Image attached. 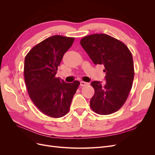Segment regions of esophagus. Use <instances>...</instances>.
<instances>
[{"mask_svg":"<svg viewBox=\"0 0 155 155\" xmlns=\"http://www.w3.org/2000/svg\"><path fill=\"white\" fill-rule=\"evenodd\" d=\"M88 84H89V83H87V82H83V81H82V82H80V86H82V87H84V86L88 85Z\"/></svg>","mask_w":155,"mask_h":155,"instance_id":"esophagus-1","label":"esophagus"}]
</instances>
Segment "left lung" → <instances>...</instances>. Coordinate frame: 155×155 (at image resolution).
<instances>
[{
	"instance_id": "obj_1",
	"label": "left lung",
	"mask_w": 155,
	"mask_h": 155,
	"mask_svg": "<svg viewBox=\"0 0 155 155\" xmlns=\"http://www.w3.org/2000/svg\"><path fill=\"white\" fill-rule=\"evenodd\" d=\"M80 45L95 64H103L105 80L91 83L95 93L91 109L101 115L117 111L125 103L132 88L134 75L132 54L120 41L105 34L86 36Z\"/></svg>"
}]
</instances>
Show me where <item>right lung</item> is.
<instances>
[{
  "mask_svg": "<svg viewBox=\"0 0 155 155\" xmlns=\"http://www.w3.org/2000/svg\"><path fill=\"white\" fill-rule=\"evenodd\" d=\"M74 38L55 35L32 48L24 60V75L31 101L45 115L54 118L69 112L80 82L66 83L55 77L64 54Z\"/></svg>",
  "mask_w": 155,
  "mask_h": 155,
  "instance_id": "1",
  "label": "right lung"
}]
</instances>
